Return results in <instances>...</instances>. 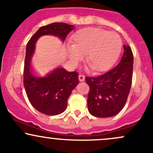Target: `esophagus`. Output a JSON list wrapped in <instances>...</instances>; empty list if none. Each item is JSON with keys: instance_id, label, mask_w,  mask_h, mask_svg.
<instances>
[{"instance_id": "esophagus-1", "label": "esophagus", "mask_w": 153, "mask_h": 153, "mask_svg": "<svg viewBox=\"0 0 153 153\" xmlns=\"http://www.w3.org/2000/svg\"><path fill=\"white\" fill-rule=\"evenodd\" d=\"M78 79H79L80 81H83V80H85V76L83 75H78Z\"/></svg>"}]
</instances>
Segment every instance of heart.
Instances as JSON below:
<instances>
[{
	"instance_id": "b5f03b06",
	"label": "heart",
	"mask_w": 153,
	"mask_h": 153,
	"mask_svg": "<svg viewBox=\"0 0 153 153\" xmlns=\"http://www.w3.org/2000/svg\"><path fill=\"white\" fill-rule=\"evenodd\" d=\"M73 45L67 47L70 61L78 65L84 58L95 71L109 70L120 54L122 41L115 32L97 27H86L77 31L71 38Z\"/></svg>"
}]
</instances>
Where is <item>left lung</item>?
<instances>
[{
    "label": "left lung",
    "mask_w": 153,
    "mask_h": 153,
    "mask_svg": "<svg viewBox=\"0 0 153 153\" xmlns=\"http://www.w3.org/2000/svg\"><path fill=\"white\" fill-rule=\"evenodd\" d=\"M123 48L115 68L99 76L85 77L89 86L88 110L94 116L112 117L125 106L132 83L134 55L129 46L124 45Z\"/></svg>",
    "instance_id": "obj_1"
}]
</instances>
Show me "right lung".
<instances>
[{"label":"right lung","mask_w":153,"mask_h":153,"mask_svg":"<svg viewBox=\"0 0 153 153\" xmlns=\"http://www.w3.org/2000/svg\"><path fill=\"white\" fill-rule=\"evenodd\" d=\"M73 30V25L54 22L41 27L31 37L27 44L23 82L27 96L32 106L47 115L61 114L67 109L68 100L72 91L79 83L77 72H68L57 68L45 75H37L32 70L30 63L35 51V43L45 35L58 36L64 41Z\"/></svg>","instance_id":"1"}]
</instances>
